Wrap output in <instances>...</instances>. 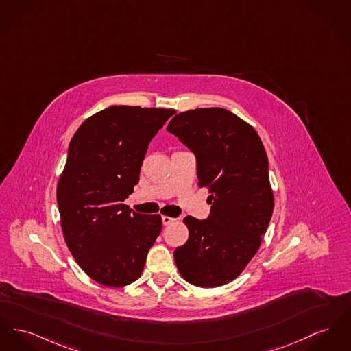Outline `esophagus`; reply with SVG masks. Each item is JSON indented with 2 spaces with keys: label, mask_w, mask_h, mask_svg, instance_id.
Instances as JSON below:
<instances>
[{
  "label": "esophagus",
  "mask_w": 351,
  "mask_h": 351,
  "mask_svg": "<svg viewBox=\"0 0 351 351\" xmlns=\"http://www.w3.org/2000/svg\"><path fill=\"white\" fill-rule=\"evenodd\" d=\"M162 221H163V226H169L175 221V219H172L169 216H162Z\"/></svg>",
  "instance_id": "34e87169"
}]
</instances>
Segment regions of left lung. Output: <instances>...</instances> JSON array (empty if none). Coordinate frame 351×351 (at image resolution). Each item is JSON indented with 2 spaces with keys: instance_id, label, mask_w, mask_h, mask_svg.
Masks as SVG:
<instances>
[{
  "instance_id": "1",
  "label": "left lung",
  "mask_w": 351,
  "mask_h": 351,
  "mask_svg": "<svg viewBox=\"0 0 351 351\" xmlns=\"http://www.w3.org/2000/svg\"><path fill=\"white\" fill-rule=\"evenodd\" d=\"M167 130L195 152L212 204L206 220H183L189 236L173 253L176 267L195 287L226 285L257 253L273 213L265 148L250 124L220 107L179 112Z\"/></svg>"
}]
</instances>
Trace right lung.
Listing matches in <instances>:
<instances>
[{
	"instance_id": "obj_1",
	"label": "right lung",
	"mask_w": 351,
	"mask_h": 351,
	"mask_svg": "<svg viewBox=\"0 0 351 351\" xmlns=\"http://www.w3.org/2000/svg\"><path fill=\"white\" fill-rule=\"evenodd\" d=\"M176 111L111 106L74 134L57 186L64 243L83 271L104 287L136 281L162 230L160 215L123 204L139 182L148 143Z\"/></svg>"
}]
</instances>
